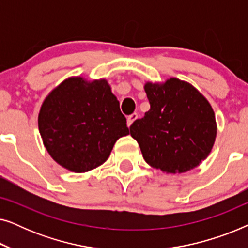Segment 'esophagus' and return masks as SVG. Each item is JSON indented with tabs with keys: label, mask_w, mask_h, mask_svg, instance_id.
<instances>
[{
	"label": "esophagus",
	"mask_w": 248,
	"mask_h": 248,
	"mask_svg": "<svg viewBox=\"0 0 248 248\" xmlns=\"http://www.w3.org/2000/svg\"><path fill=\"white\" fill-rule=\"evenodd\" d=\"M138 118V114L137 113H133V114H131L130 116H127V120H126V122H127V126L130 127L131 125H132V123H133V122L137 120Z\"/></svg>",
	"instance_id": "esophagus-1"
}]
</instances>
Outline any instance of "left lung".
Here are the masks:
<instances>
[{"mask_svg": "<svg viewBox=\"0 0 248 248\" xmlns=\"http://www.w3.org/2000/svg\"><path fill=\"white\" fill-rule=\"evenodd\" d=\"M150 109L130 126L148 165L167 174L198 167L212 150L217 137L215 111L200 91L170 78L147 82Z\"/></svg>", "mask_w": 248, "mask_h": 248, "instance_id": "obj_1", "label": "left lung"}]
</instances>
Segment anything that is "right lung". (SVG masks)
Listing matches in <instances>:
<instances>
[{
    "label": "right lung",
    "mask_w": 248,
    "mask_h": 248,
    "mask_svg": "<svg viewBox=\"0 0 248 248\" xmlns=\"http://www.w3.org/2000/svg\"><path fill=\"white\" fill-rule=\"evenodd\" d=\"M38 128L57 164L73 172L103 165L118 139L128 134L126 118L107 80H64L40 107Z\"/></svg>",
    "instance_id": "1"
}]
</instances>
